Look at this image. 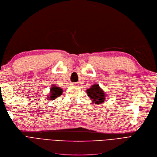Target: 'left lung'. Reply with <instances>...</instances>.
Listing matches in <instances>:
<instances>
[{"label": "left lung", "mask_w": 157, "mask_h": 157, "mask_svg": "<svg viewBox=\"0 0 157 157\" xmlns=\"http://www.w3.org/2000/svg\"><path fill=\"white\" fill-rule=\"evenodd\" d=\"M88 97L92 101L93 103L100 105L103 103L106 98L105 91L102 90L98 84H94L91 87L86 90Z\"/></svg>", "instance_id": "left-lung-1"}]
</instances>
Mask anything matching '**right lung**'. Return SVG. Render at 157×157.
Masks as SVG:
<instances>
[{
    "mask_svg": "<svg viewBox=\"0 0 157 157\" xmlns=\"http://www.w3.org/2000/svg\"><path fill=\"white\" fill-rule=\"evenodd\" d=\"M63 92V90L61 87H58L55 85H52L50 90L49 95H47V100L52 101L55 99L58 98V97H60Z\"/></svg>",
    "mask_w": 157,
    "mask_h": 157,
    "instance_id": "right-lung-1",
    "label": "right lung"
}]
</instances>
